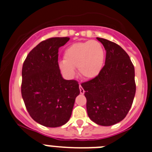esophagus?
<instances>
[{
	"label": "esophagus",
	"mask_w": 152,
	"mask_h": 152,
	"mask_svg": "<svg viewBox=\"0 0 152 152\" xmlns=\"http://www.w3.org/2000/svg\"><path fill=\"white\" fill-rule=\"evenodd\" d=\"M79 89H80V94H84V90L83 89V88H82V87H81V85H80V84H79Z\"/></svg>",
	"instance_id": "obj_1"
}]
</instances>
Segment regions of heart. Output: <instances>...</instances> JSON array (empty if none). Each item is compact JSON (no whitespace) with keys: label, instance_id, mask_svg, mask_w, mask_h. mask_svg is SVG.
<instances>
[{"label":"heart","instance_id":"1","mask_svg":"<svg viewBox=\"0 0 152 152\" xmlns=\"http://www.w3.org/2000/svg\"><path fill=\"white\" fill-rule=\"evenodd\" d=\"M64 60L59 63L61 72L68 77L75 75L77 68L82 78L91 79L97 76L103 67L104 49L96 40L75 42L67 48L63 55Z\"/></svg>","mask_w":152,"mask_h":152}]
</instances>
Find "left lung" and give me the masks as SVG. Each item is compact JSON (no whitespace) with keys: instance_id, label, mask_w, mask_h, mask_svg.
<instances>
[{"instance_id":"8db88e82","label":"left lung","mask_w":152,"mask_h":152,"mask_svg":"<svg viewBox=\"0 0 152 152\" xmlns=\"http://www.w3.org/2000/svg\"><path fill=\"white\" fill-rule=\"evenodd\" d=\"M107 52L99 75L81 84L87 98V111L93 122L109 126L122 121L135 94V68L129 56L115 42L97 37Z\"/></svg>"}]
</instances>
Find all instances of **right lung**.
<instances>
[{
	"label": "right lung",
	"mask_w": 152,
	"mask_h": 152,
	"mask_svg": "<svg viewBox=\"0 0 152 152\" xmlns=\"http://www.w3.org/2000/svg\"><path fill=\"white\" fill-rule=\"evenodd\" d=\"M69 39L54 37L41 42L23 64V100L33 119L46 127L65 124L80 94L77 80H64L58 62V49Z\"/></svg>",
	"instance_id": "1"
}]
</instances>
